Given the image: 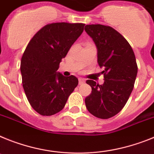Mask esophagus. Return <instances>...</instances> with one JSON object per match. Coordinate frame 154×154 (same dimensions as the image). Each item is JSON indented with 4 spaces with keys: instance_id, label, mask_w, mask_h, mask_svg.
Here are the masks:
<instances>
[{
    "instance_id": "34e87169",
    "label": "esophagus",
    "mask_w": 154,
    "mask_h": 154,
    "mask_svg": "<svg viewBox=\"0 0 154 154\" xmlns=\"http://www.w3.org/2000/svg\"><path fill=\"white\" fill-rule=\"evenodd\" d=\"M79 85H82L84 83H85V80L83 78H79Z\"/></svg>"
}]
</instances>
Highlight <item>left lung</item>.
Segmentation results:
<instances>
[{"mask_svg": "<svg viewBox=\"0 0 154 154\" xmlns=\"http://www.w3.org/2000/svg\"><path fill=\"white\" fill-rule=\"evenodd\" d=\"M85 30L95 44L97 63L104 69L103 85L86 81L92 91L85 105L91 114L106 119L122 109L133 91L138 71L136 57L129 42L114 29L88 25Z\"/></svg>", "mask_w": 154, "mask_h": 154, "instance_id": "obj_1", "label": "left lung"}]
</instances>
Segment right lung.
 Listing matches in <instances>:
<instances>
[{
  "label": "right lung",
  "mask_w": 154,
  "mask_h": 154,
  "mask_svg": "<svg viewBox=\"0 0 154 154\" xmlns=\"http://www.w3.org/2000/svg\"><path fill=\"white\" fill-rule=\"evenodd\" d=\"M85 24L52 23L35 35L21 57L24 91L30 105L42 116L60 112L78 85L75 76L57 71L60 63L84 31Z\"/></svg>",
  "instance_id": "add662e5"
}]
</instances>
